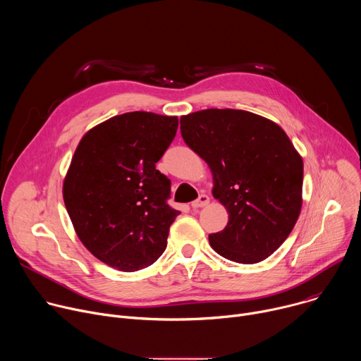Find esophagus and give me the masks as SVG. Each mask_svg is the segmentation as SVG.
<instances>
[{
  "instance_id": "obj_1",
  "label": "esophagus",
  "mask_w": 361,
  "mask_h": 361,
  "mask_svg": "<svg viewBox=\"0 0 361 361\" xmlns=\"http://www.w3.org/2000/svg\"><path fill=\"white\" fill-rule=\"evenodd\" d=\"M209 201H210L209 195L201 194L195 201H192V202H191V207H192V209H201V207H204V205H207V204H209Z\"/></svg>"
}]
</instances>
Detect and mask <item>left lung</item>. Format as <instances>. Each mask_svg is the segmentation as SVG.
I'll use <instances>...</instances> for the list:
<instances>
[{"label": "left lung", "mask_w": 361, "mask_h": 361, "mask_svg": "<svg viewBox=\"0 0 361 361\" xmlns=\"http://www.w3.org/2000/svg\"><path fill=\"white\" fill-rule=\"evenodd\" d=\"M185 144L209 164L213 195L228 213L209 235L224 259L254 264L291 233L301 210L302 159L284 130L243 110L209 109L180 118Z\"/></svg>", "instance_id": "left-lung-1"}]
</instances>
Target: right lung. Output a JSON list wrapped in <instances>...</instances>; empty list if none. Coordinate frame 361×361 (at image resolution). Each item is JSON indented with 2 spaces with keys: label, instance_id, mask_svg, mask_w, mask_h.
Listing matches in <instances>:
<instances>
[{
  "label": "right lung",
  "instance_id": "obj_1",
  "mask_svg": "<svg viewBox=\"0 0 361 361\" xmlns=\"http://www.w3.org/2000/svg\"><path fill=\"white\" fill-rule=\"evenodd\" d=\"M177 117L116 116L80 141L63 197L74 230L98 260L120 271L156 263L180 214L167 204L171 181L156 169L176 137Z\"/></svg>",
  "mask_w": 361,
  "mask_h": 361
}]
</instances>
